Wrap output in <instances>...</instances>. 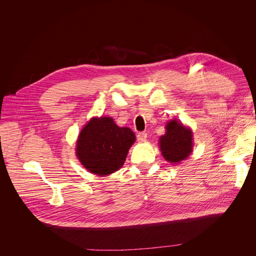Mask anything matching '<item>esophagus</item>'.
<instances>
[{"label":"esophagus","instance_id":"esophagus-1","mask_svg":"<svg viewBox=\"0 0 256 256\" xmlns=\"http://www.w3.org/2000/svg\"><path fill=\"white\" fill-rule=\"evenodd\" d=\"M146 138H147V134L145 132H138V135H137V141L138 142H143V141L146 140Z\"/></svg>","mask_w":256,"mask_h":256}]
</instances>
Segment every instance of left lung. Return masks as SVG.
Returning <instances> with one entry per match:
<instances>
[{"instance_id":"obj_1","label":"left lung","mask_w":256,"mask_h":256,"mask_svg":"<svg viewBox=\"0 0 256 256\" xmlns=\"http://www.w3.org/2000/svg\"><path fill=\"white\" fill-rule=\"evenodd\" d=\"M158 144L165 160L178 164L193 150L192 130L176 119L170 120L166 124L165 135L160 138Z\"/></svg>"}]
</instances>
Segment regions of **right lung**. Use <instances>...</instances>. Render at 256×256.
<instances>
[{"mask_svg": "<svg viewBox=\"0 0 256 256\" xmlns=\"http://www.w3.org/2000/svg\"><path fill=\"white\" fill-rule=\"evenodd\" d=\"M135 140L134 132L119 128L113 118L94 117L80 130L76 154L89 172L109 176L122 167Z\"/></svg>", "mask_w": 256, "mask_h": 256, "instance_id": "obj_1", "label": "right lung"}]
</instances>
